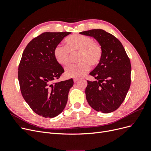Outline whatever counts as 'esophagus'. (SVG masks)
<instances>
[{
  "label": "esophagus",
  "instance_id": "1",
  "mask_svg": "<svg viewBox=\"0 0 151 151\" xmlns=\"http://www.w3.org/2000/svg\"><path fill=\"white\" fill-rule=\"evenodd\" d=\"M77 81H78V79H77V78H74V83H76Z\"/></svg>",
  "mask_w": 151,
  "mask_h": 151
}]
</instances>
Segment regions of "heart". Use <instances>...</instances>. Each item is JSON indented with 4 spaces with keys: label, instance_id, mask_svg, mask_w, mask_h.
<instances>
[{
    "label": "heart",
    "instance_id": "1",
    "mask_svg": "<svg viewBox=\"0 0 151 151\" xmlns=\"http://www.w3.org/2000/svg\"><path fill=\"white\" fill-rule=\"evenodd\" d=\"M66 47L57 45L53 50L56 61L62 65H67L71 54L78 52L77 61L80 62L70 64L65 68L67 77H78L83 76L90 69V65H97L103 56V48L99 43L89 36L82 35H73L65 40Z\"/></svg>",
    "mask_w": 151,
    "mask_h": 151
}]
</instances>
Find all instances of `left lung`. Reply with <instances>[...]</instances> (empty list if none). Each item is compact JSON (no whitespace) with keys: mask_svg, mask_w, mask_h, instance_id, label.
Returning <instances> with one entry per match:
<instances>
[{"mask_svg":"<svg viewBox=\"0 0 151 151\" xmlns=\"http://www.w3.org/2000/svg\"><path fill=\"white\" fill-rule=\"evenodd\" d=\"M79 33L94 37L103 48L101 61L89 73L97 81H88L87 101L96 111L113 112L120 106L130 88V58L118 39L104 30L94 29Z\"/></svg>","mask_w":151,"mask_h":151,"instance_id":"8db88e82","label":"left lung"}]
</instances>
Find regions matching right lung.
<instances>
[{"label":"right lung","mask_w":151,"mask_h":151,"mask_svg":"<svg viewBox=\"0 0 151 151\" xmlns=\"http://www.w3.org/2000/svg\"><path fill=\"white\" fill-rule=\"evenodd\" d=\"M70 32H45L27 45L18 67L22 97L35 113L53 118L65 108L72 79L59 83L64 69L53 55L55 47Z\"/></svg>","instance_id":"right-lung-1"}]
</instances>
